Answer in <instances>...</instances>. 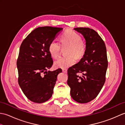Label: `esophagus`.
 <instances>
[{
	"mask_svg": "<svg viewBox=\"0 0 125 125\" xmlns=\"http://www.w3.org/2000/svg\"><path fill=\"white\" fill-rule=\"evenodd\" d=\"M62 71H63V72L64 73H67V70L66 69H63Z\"/></svg>",
	"mask_w": 125,
	"mask_h": 125,
	"instance_id": "1",
	"label": "esophagus"
}]
</instances>
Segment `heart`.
Segmentation results:
<instances>
[{
    "instance_id": "heart-1",
    "label": "heart",
    "mask_w": 125,
    "mask_h": 125,
    "mask_svg": "<svg viewBox=\"0 0 125 125\" xmlns=\"http://www.w3.org/2000/svg\"><path fill=\"white\" fill-rule=\"evenodd\" d=\"M61 46L63 48H67L65 55L67 56L60 57L55 61L54 66L57 68H67L73 65L76 63L75 58L80 59L84 56L86 51L85 44L82 40L81 36L71 30L67 31L61 36L60 44L55 40L50 42L48 51L52 58H56L58 56L61 49Z\"/></svg>"
}]
</instances>
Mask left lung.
Instances as JSON below:
<instances>
[{"label": "left lung", "instance_id": "obj_1", "mask_svg": "<svg viewBox=\"0 0 125 125\" xmlns=\"http://www.w3.org/2000/svg\"><path fill=\"white\" fill-rule=\"evenodd\" d=\"M74 30L85 39L86 51L78 63L68 69L67 83L73 99L79 103H87L96 98L105 82L108 66L106 48L102 38L92 29L78 27Z\"/></svg>", "mask_w": 125, "mask_h": 125}]
</instances>
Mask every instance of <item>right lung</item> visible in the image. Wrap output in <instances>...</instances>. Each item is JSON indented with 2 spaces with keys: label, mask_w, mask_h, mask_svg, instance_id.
Returning a JSON list of instances; mask_svg holds the SVG:
<instances>
[{
  "label": "right lung",
  "mask_w": 125,
  "mask_h": 125,
  "mask_svg": "<svg viewBox=\"0 0 125 125\" xmlns=\"http://www.w3.org/2000/svg\"><path fill=\"white\" fill-rule=\"evenodd\" d=\"M62 30L49 26L38 27L21 44L17 62L18 83L31 102L42 103L52 96L57 76L62 71H47L53 64L48 47Z\"/></svg>",
  "instance_id": "add662e5"
}]
</instances>
